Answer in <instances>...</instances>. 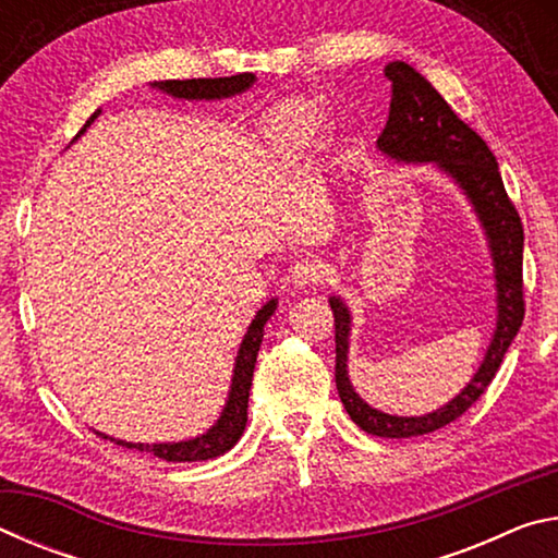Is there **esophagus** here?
<instances>
[{"mask_svg": "<svg viewBox=\"0 0 558 558\" xmlns=\"http://www.w3.org/2000/svg\"><path fill=\"white\" fill-rule=\"evenodd\" d=\"M319 276H323V266H319L317 260L305 258V260H298L295 266L290 268L288 280H290L292 288L305 290V288H310V286H315V282L319 280Z\"/></svg>", "mask_w": 558, "mask_h": 558, "instance_id": "34e87169", "label": "esophagus"}]
</instances>
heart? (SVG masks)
I'll return each mask as SVG.
<instances>
[{"mask_svg": "<svg viewBox=\"0 0 558 558\" xmlns=\"http://www.w3.org/2000/svg\"><path fill=\"white\" fill-rule=\"evenodd\" d=\"M317 112L307 106H288L270 118L266 135L276 153L292 155L313 143L317 132Z\"/></svg>", "mask_w": 558, "mask_h": 558, "instance_id": "1", "label": "heart"}]
</instances>
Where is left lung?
Segmentation results:
<instances>
[{"mask_svg": "<svg viewBox=\"0 0 558 558\" xmlns=\"http://www.w3.org/2000/svg\"><path fill=\"white\" fill-rule=\"evenodd\" d=\"M386 78L391 81V108L386 128L376 140L384 157L399 165H433L456 184L483 226L489 258L495 268L497 290V323L487 352L472 379L462 386L440 409L423 415H393L366 403L349 381V335H352V313L339 295H329L335 315L337 366L335 379L344 409L359 428L379 438H415L426 436L460 418L480 396L502 364L509 344L517 337L524 319L522 295V251L524 229L514 204L505 192L497 159L489 153L485 140L462 122L446 98L403 61L386 65Z\"/></svg>", "mask_w": 558, "mask_h": 558, "instance_id": "obj_1", "label": "left lung"}]
</instances>
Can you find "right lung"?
I'll return each mask as SVG.
<instances>
[{"instance_id":"1","label":"right lung","mask_w":558,"mask_h":558,"mask_svg":"<svg viewBox=\"0 0 558 558\" xmlns=\"http://www.w3.org/2000/svg\"><path fill=\"white\" fill-rule=\"evenodd\" d=\"M253 83H256V75L253 73H239L229 75V78H192V81H155L153 88L167 93V96L179 98V100H223L241 96V93L248 90ZM100 116L96 110L90 120L83 125L78 137L90 128V122ZM278 298H270L266 305H263L253 323L248 325V332L243 335V342L239 347V354H235L233 364V376L229 386V396H226V403L221 409V415L216 418L214 426L202 433V436L189 438V440H177V442H130L106 436V433L96 430L100 438H108L118 442L122 448H135L140 452H149L159 460L167 462H199V460H211L223 456L226 450H231L239 438L243 436L245 423H248V393H251V381H253V369H256V356L263 342V327L276 313Z\"/></svg>"}]
</instances>
